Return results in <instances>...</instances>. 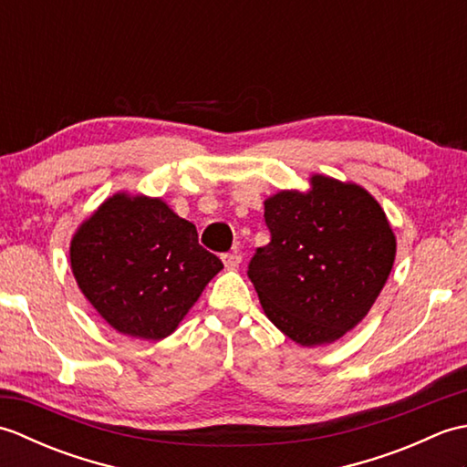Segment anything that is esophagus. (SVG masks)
I'll list each match as a JSON object with an SVG mask.
<instances>
[{
	"mask_svg": "<svg viewBox=\"0 0 467 467\" xmlns=\"http://www.w3.org/2000/svg\"><path fill=\"white\" fill-rule=\"evenodd\" d=\"M241 261H243V254L241 253H226V254H223V263H224V266L226 269H236V266L241 265Z\"/></svg>",
	"mask_w": 467,
	"mask_h": 467,
	"instance_id": "esophagus-1",
	"label": "esophagus"
}]
</instances>
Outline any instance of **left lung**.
<instances>
[{"label":"left lung","mask_w":467,"mask_h":467,"mask_svg":"<svg viewBox=\"0 0 467 467\" xmlns=\"http://www.w3.org/2000/svg\"><path fill=\"white\" fill-rule=\"evenodd\" d=\"M271 243L256 249L249 279L265 315L291 341L321 347L359 325L393 269V228L355 182L311 174L306 191L265 201Z\"/></svg>","instance_id":"left-lung-1"}]
</instances>
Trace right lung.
I'll list each match as a JSON object with an SVG mask.
<instances>
[{"instance_id": "add662e5", "label": "right lung", "mask_w": 467, "mask_h": 467, "mask_svg": "<svg viewBox=\"0 0 467 467\" xmlns=\"http://www.w3.org/2000/svg\"><path fill=\"white\" fill-rule=\"evenodd\" d=\"M69 265L98 315L142 341L172 335L223 269L198 244L196 226L162 198L126 191L108 196L76 228Z\"/></svg>"}]
</instances>
